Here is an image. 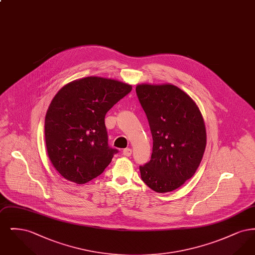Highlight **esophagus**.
Masks as SVG:
<instances>
[{
	"label": "esophagus",
	"instance_id": "esophagus-1",
	"mask_svg": "<svg viewBox=\"0 0 255 255\" xmlns=\"http://www.w3.org/2000/svg\"><path fill=\"white\" fill-rule=\"evenodd\" d=\"M123 155H124L125 157H130V156L132 155V149H130V148H125V149L123 150Z\"/></svg>",
	"mask_w": 255,
	"mask_h": 255
}]
</instances>
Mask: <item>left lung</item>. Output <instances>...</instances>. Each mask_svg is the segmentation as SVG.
Wrapping results in <instances>:
<instances>
[{
	"instance_id": "8db88e82",
	"label": "left lung",
	"mask_w": 255,
	"mask_h": 255,
	"mask_svg": "<svg viewBox=\"0 0 255 255\" xmlns=\"http://www.w3.org/2000/svg\"><path fill=\"white\" fill-rule=\"evenodd\" d=\"M153 137L151 159L139 166L142 181L154 191L179 188L196 172L206 145V127L192 98L174 85L136 86Z\"/></svg>"
}]
</instances>
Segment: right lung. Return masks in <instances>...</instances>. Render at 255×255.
Wrapping results in <instances>:
<instances>
[{"label":"right lung","instance_id":"right-lung-1","mask_svg":"<svg viewBox=\"0 0 255 255\" xmlns=\"http://www.w3.org/2000/svg\"><path fill=\"white\" fill-rule=\"evenodd\" d=\"M132 87L101 77H86L63 87L45 120L48 155L65 179L83 184L97 178L118 149L108 144L105 116Z\"/></svg>","mask_w":255,"mask_h":255}]
</instances>
